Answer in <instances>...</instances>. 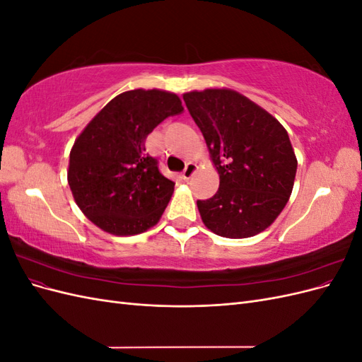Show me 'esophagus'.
I'll return each instance as SVG.
<instances>
[{
	"mask_svg": "<svg viewBox=\"0 0 362 362\" xmlns=\"http://www.w3.org/2000/svg\"><path fill=\"white\" fill-rule=\"evenodd\" d=\"M194 170H196V164L194 163H187V164H185L184 170H182V178L184 180H190L193 177Z\"/></svg>",
	"mask_w": 362,
	"mask_h": 362,
	"instance_id": "1",
	"label": "esophagus"
}]
</instances>
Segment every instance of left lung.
<instances>
[{
	"instance_id": "1",
	"label": "left lung",
	"mask_w": 362,
	"mask_h": 362,
	"mask_svg": "<svg viewBox=\"0 0 362 362\" xmlns=\"http://www.w3.org/2000/svg\"><path fill=\"white\" fill-rule=\"evenodd\" d=\"M182 98L221 177L213 198L198 201L202 222L228 238L264 231L288 202L298 169L286 128L234 90H194Z\"/></svg>"
}]
</instances>
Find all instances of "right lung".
Listing matches in <instances>:
<instances>
[{
  "label": "right lung",
  "instance_id": "1",
  "mask_svg": "<svg viewBox=\"0 0 362 362\" xmlns=\"http://www.w3.org/2000/svg\"><path fill=\"white\" fill-rule=\"evenodd\" d=\"M182 110L180 98L170 92H124L75 140L69 187L80 210L105 233L134 235L160 221L175 182L146 154L145 140L164 119Z\"/></svg>",
  "mask_w": 362,
  "mask_h": 362
}]
</instances>
